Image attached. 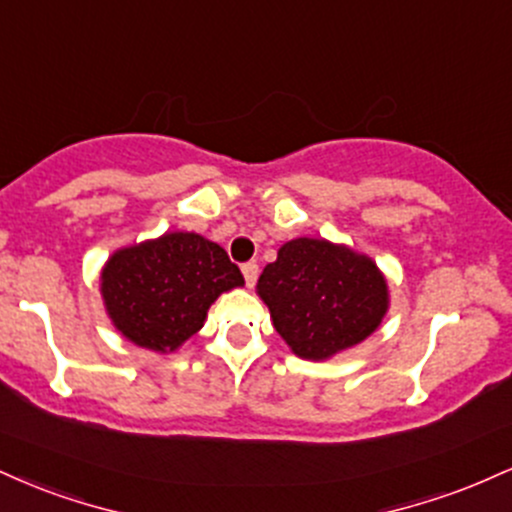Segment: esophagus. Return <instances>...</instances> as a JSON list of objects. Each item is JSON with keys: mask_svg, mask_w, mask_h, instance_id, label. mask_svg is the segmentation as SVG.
Segmentation results:
<instances>
[{"mask_svg": "<svg viewBox=\"0 0 512 512\" xmlns=\"http://www.w3.org/2000/svg\"><path fill=\"white\" fill-rule=\"evenodd\" d=\"M257 274H260V267H257L255 262H248V264H243V276H245V284H248V286H255V281H257Z\"/></svg>", "mask_w": 512, "mask_h": 512, "instance_id": "34e87169", "label": "esophagus"}]
</instances>
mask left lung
I'll return each mask as SVG.
<instances>
[{
    "label": "left lung",
    "instance_id": "1",
    "mask_svg": "<svg viewBox=\"0 0 512 512\" xmlns=\"http://www.w3.org/2000/svg\"><path fill=\"white\" fill-rule=\"evenodd\" d=\"M274 330L305 361L361 344L390 308L385 274L363 252L325 238L284 243L257 281Z\"/></svg>",
    "mask_w": 512,
    "mask_h": 512
}]
</instances>
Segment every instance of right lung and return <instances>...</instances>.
I'll return each instance as SVG.
<instances>
[{
	"label": "right lung",
	"mask_w": 512,
	"mask_h": 512,
	"mask_svg": "<svg viewBox=\"0 0 512 512\" xmlns=\"http://www.w3.org/2000/svg\"><path fill=\"white\" fill-rule=\"evenodd\" d=\"M221 245L173 231L115 250L101 269L105 313L127 342L170 354L204 327L211 303L243 286Z\"/></svg>",
	"instance_id": "right-lung-1"
}]
</instances>
